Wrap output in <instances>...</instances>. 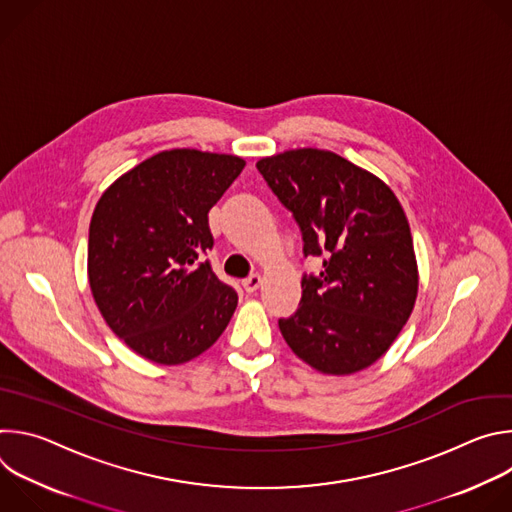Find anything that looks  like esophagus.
Wrapping results in <instances>:
<instances>
[{"label": "esophagus", "instance_id": "esophagus-1", "mask_svg": "<svg viewBox=\"0 0 512 512\" xmlns=\"http://www.w3.org/2000/svg\"><path fill=\"white\" fill-rule=\"evenodd\" d=\"M261 281H263V277L259 273H251L249 277L243 279V287H245V291H249V294H253V291L259 289Z\"/></svg>", "mask_w": 512, "mask_h": 512}]
</instances>
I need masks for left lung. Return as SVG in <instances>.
Here are the masks:
<instances>
[{
  "label": "left lung",
  "instance_id": "obj_1",
  "mask_svg": "<svg viewBox=\"0 0 512 512\" xmlns=\"http://www.w3.org/2000/svg\"><path fill=\"white\" fill-rule=\"evenodd\" d=\"M300 227L304 257L322 271L302 277V300L279 330L302 360L350 375L379 360L411 316L417 263L407 216L393 190L338 154L304 148L257 162Z\"/></svg>",
  "mask_w": 512,
  "mask_h": 512
}]
</instances>
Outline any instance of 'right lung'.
Returning a JSON list of instances; mask_svg holds the SVG:
<instances>
[{
  "instance_id": "1",
  "label": "right lung",
  "mask_w": 512,
  "mask_h": 512,
  "mask_svg": "<svg viewBox=\"0 0 512 512\" xmlns=\"http://www.w3.org/2000/svg\"><path fill=\"white\" fill-rule=\"evenodd\" d=\"M245 160L198 150L160 152L99 198L89 227V283L131 350L182 364L208 350L231 322L237 291L202 253L212 249L208 210Z\"/></svg>"
}]
</instances>
